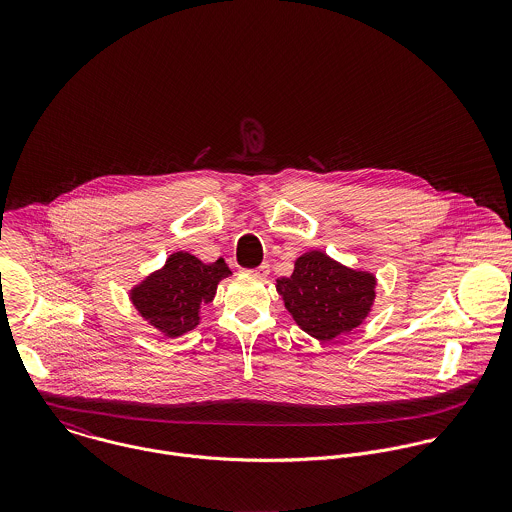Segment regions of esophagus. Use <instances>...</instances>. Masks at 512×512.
Instances as JSON below:
<instances>
[{
	"instance_id": "1",
	"label": "esophagus",
	"mask_w": 512,
	"mask_h": 512,
	"mask_svg": "<svg viewBox=\"0 0 512 512\" xmlns=\"http://www.w3.org/2000/svg\"><path fill=\"white\" fill-rule=\"evenodd\" d=\"M250 276H254V278H266L268 276V272H270V266L268 264H260V266H256V268H250V270H246Z\"/></svg>"
}]
</instances>
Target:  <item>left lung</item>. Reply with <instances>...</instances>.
<instances>
[{"label":"left lung","mask_w":512,"mask_h":512,"mask_svg":"<svg viewBox=\"0 0 512 512\" xmlns=\"http://www.w3.org/2000/svg\"><path fill=\"white\" fill-rule=\"evenodd\" d=\"M376 276L349 268L321 250L301 254L290 278L276 290L301 331L317 341H333L363 325L376 297Z\"/></svg>","instance_id":"left-lung-1"}]
</instances>
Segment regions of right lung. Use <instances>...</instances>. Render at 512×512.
I'll return each mask as SVG.
<instances>
[{
    "label": "right lung",
    "mask_w": 512,
    "mask_h": 512,
    "mask_svg": "<svg viewBox=\"0 0 512 512\" xmlns=\"http://www.w3.org/2000/svg\"><path fill=\"white\" fill-rule=\"evenodd\" d=\"M232 276L226 262L205 264L189 252H173L165 264L130 290L138 315L167 339H177L201 323L224 278Z\"/></svg>",
    "instance_id": "1"
}]
</instances>
